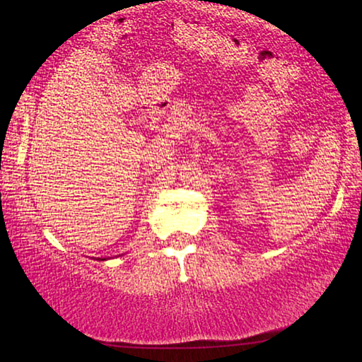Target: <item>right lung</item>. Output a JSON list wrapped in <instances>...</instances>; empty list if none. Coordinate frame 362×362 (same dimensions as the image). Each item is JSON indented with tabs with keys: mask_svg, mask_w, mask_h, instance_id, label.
<instances>
[{
	"mask_svg": "<svg viewBox=\"0 0 362 362\" xmlns=\"http://www.w3.org/2000/svg\"><path fill=\"white\" fill-rule=\"evenodd\" d=\"M97 260H107V259H102V257L99 259V257H97Z\"/></svg>",
	"mask_w": 362,
	"mask_h": 362,
	"instance_id": "1",
	"label": "right lung"
}]
</instances>
